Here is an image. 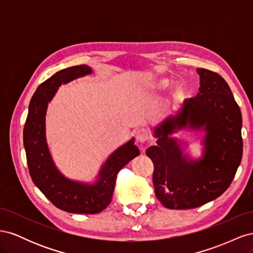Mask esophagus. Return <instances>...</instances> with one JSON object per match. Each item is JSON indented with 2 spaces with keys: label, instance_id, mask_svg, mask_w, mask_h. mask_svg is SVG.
I'll return each mask as SVG.
<instances>
[{
  "label": "esophagus",
  "instance_id": "obj_1",
  "mask_svg": "<svg viewBox=\"0 0 253 253\" xmlns=\"http://www.w3.org/2000/svg\"><path fill=\"white\" fill-rule=\"evenodd\" d=\"M136 139L138 142H145L149 139V133L147 129L144 128H139L138 131L136 132Z\"/></svg>",
  "mask_w": 253,
  "mask_h": 253
}]
</instances>
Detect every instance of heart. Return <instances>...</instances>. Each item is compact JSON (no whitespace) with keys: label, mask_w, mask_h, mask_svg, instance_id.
Listing matches in <instances>:
<instances>
[{"label":"heart","mask_w":253,"mask_h":253,"mask_svg":"<svg viewBox=\"0 0 253 253\" xmlns=\"http://www.w3.org/2000/svg\"><path fill=\"white\" fill-rule=\"evenodd\" d=\"M169 86H170V80L167 79V78H162V79H158L154 83L153 88L156 89V90H164ZM175 95L177 97H180V96L183 95V87L181 85H176L175 86Z\"/></svg>","instance_id":"1"}]
</instances>
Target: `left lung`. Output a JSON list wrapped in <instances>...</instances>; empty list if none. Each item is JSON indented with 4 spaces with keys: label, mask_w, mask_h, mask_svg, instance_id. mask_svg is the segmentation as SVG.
Masks as SVG:
<instances>
[{
    "label": "left lung",
    "mask_w": 253,
    "mask_h": 253,
    "mask_svg": "<svg viewBox=\"0 0 253 253\" xmlns=\"http://www.w3.org/2000/svg\"><path fill=\"white\" fill-rule=\"evenodd\" d=\"M197 73L200 91L154 128L157 144L145 152L154 165L155 195L169 209H193L215 200L230 186L242 162L240 106L221 76L205 68ZM186 127L205 132L200 161L188 159L171 137Z\"/></svg>",
    "instance_id": "1"
}]
</instances>
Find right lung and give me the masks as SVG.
<instances>
[{"label":"right lung","instance_id":"1","mask_svg":"<svg viewBox=\"0 0 253 253\" xmlns=\"http://www.w3.org/2000/svg\"><path fill=\"white\" fill-rule=\"evenodd\" d=\"M91 73V68L85 64L72 66L41 83L30 100L23 131L30 177L57 208L70 213L95 214L103 211L112 201L118 172L140 153L134 144V138L121 145L106 159L97 181L91 185L68 179L56 168L45 135L48 102L61 84Z\"/></svg>","mask_w":253,"mask_h":253}]
</instances>
